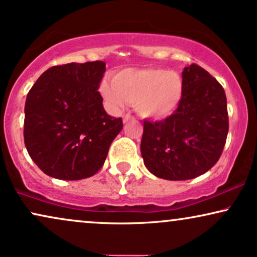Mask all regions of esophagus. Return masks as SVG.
<instances>
[{
	"mask_svg": "<svg viewBox=\"0 0 257 257\" xmlns=\"http://www.w3.org/2000/svg\"><path fill=\"white\" fill-rule=\"evenodd\" d=\"M131 120H135V118L132 115H130V114H125V115L122 116V122L126 123L128 121H131Z\"/></svg>",
	"mask_w": 257,
	"mask_h": 257,
	"instance_id": "34e87169",
	"label": "esophagus"
}]
</instances>
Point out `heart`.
I'll list each match as a JSON object with an SVG mask.
<instances>
[{
    "label": "heart",
    "mask_w": 257,
    "mask_h": 257,
    "mask_svg": "<svg viewBox=\"0 0 257 257\" xmlns=\"http://www.w3.org/2000/svg\"><path fill=\"white\" fill-rule=\"evenodd\" d=\"M99 91L114 113L134 103L142 118L160 120L176 112L185 94V82L176 71L162 68H127L101 81Z\"/></svg>",
    "instance_id": "b5f03b06"
}]
</instances>
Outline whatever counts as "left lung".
I'll return each mask as SVG.
<instances>
[{
  "label": "left lung",
  "instance_id": "8db88e82",
  "mask_svg": "<svg viewBox=\"0 0 257 257\" xmlns=\"http://www.w3.org/2000/svg\"><path fill=\"white\" fill-rule=\"evenodd\" d=\"M185 94L173 115L144 121L141 153L155 176L170 181L194 179L210 170L225 145L229 118L223 87L201 66L182 71Z\"/></svg>",
  "mask_w": 257,
  "mask_h": 257
}]
</instances>
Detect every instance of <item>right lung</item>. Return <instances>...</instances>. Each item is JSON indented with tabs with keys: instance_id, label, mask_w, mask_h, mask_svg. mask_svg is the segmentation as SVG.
<instances>
[{
	"instance_id": "1",
	"label": "right lung",
	"mask_w": 257,
	"mask_h": 257,
	"mask_svg": "<svg viewBox=\"0 0 257 257\" xmlns=\"http://www.w3.org/2000/svg\"><path fill=\"white\" fill-rule=\"evenodd\" d=\"M103 62L69 63L41 74L25 103V145L46 175L82 180L100 170L122 130L102 106Z\"/></svg>"
}]
</instances>
